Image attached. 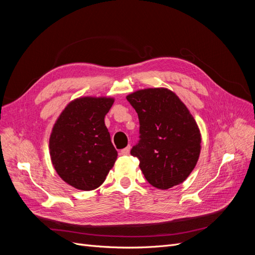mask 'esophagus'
Listing matches in <instances>:
<instances>
[{"mask_svg":"<svg viewBox=\"0 0 255 255\" xmlns=\"http://www.w3.org/2000/svg\"><path fill=\"white\" fill-rule=\"evenodd\" d=\"M129 150H130V148H129V145H128V146H127V148L122 149V150L120 151V154H121V155H128V154H129Z\"/></svg>","mask_w":255,"mask_h":255,"instance_id":"34e87169","label":"esophagus"}]
</instances>
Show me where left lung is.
I'll use <instances>...</instances> for the list:
<instances>
[{"mask_svg": "<svg viewBox=\"0 0 255 255\" xmlns=\"http://www.w3.org/2000/svg\"><path fill=\"white\" fill-rule=\"evenodd\" d=\"M139 119V141L130 154L152 186L168 189L194 170L201 150V134L194 117L174 92L148 88L127 97Z\"/></svg>", "mask_w": 255, "mask_h": 255, "instance_id": "obj_1", "label": "left lung"}]
</instances>
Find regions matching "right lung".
<instances>
[{
	"mask_svg": "<svg viewBox=\"0 0 255 255\" xmlns=\"http://www.w3.org/2000/svg\"><path fill=\"white\" fill-rule=\"evenodd\" d=\"M113 103V98L75 99L53 127L49 143L52 164L61 179L76 189L98 188L117 159L104 123Z\"/></svg>",
	"mask_w": 255,
	"mask_h": 255,
	"instance_id": "obj_1",
	"label": "right lung"
}]
</instances>
